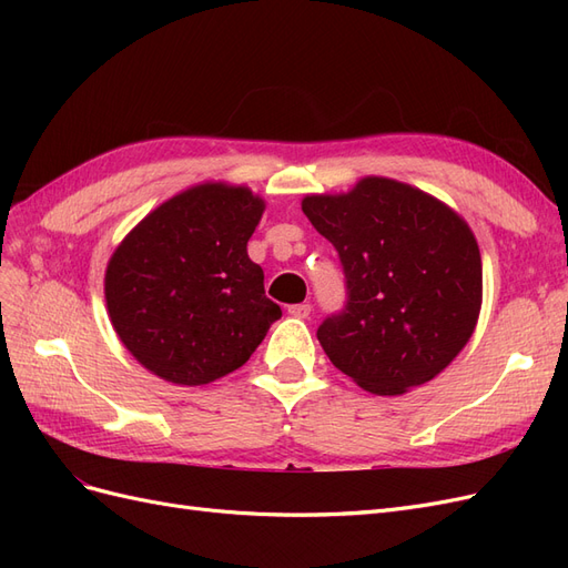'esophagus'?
<instances>
[{
	"label": "esophagus",
	"instance_id": "34e87169",
	"mask_svg": "<svg viewBox=\"0 0 568 568\" xmlns=\"http://www.w3.org/2000/svg\"><path fill=\"white\" fill-rule=\"evenodd\" d=\"M288 315H291V317H298V320H305L307 315H311V303L288 305Z\"/></svg>",
	"mask_w": 568,
	"mask_h": 568
}]
</instances>
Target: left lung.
Segmentation results:
<instances>
[{
  "label": "left lung",
  "instance_id": "8db88e82",
  "mask_svg": "<svg viewBox=\"0 0 568 568\" xmlns=\"http://www.w3.org/2000/svg\"><path fill=\"white\" fill-rule=\"evenodd\" d=\"M303 213L346 280V305L317 329L334 367L376 395L432 382L467 346L480 311L484 272L467 222L386 178L305 196Z\"/></svg>",
  "mask_w": 568,
  "mask_h": 568
}]
</instances>
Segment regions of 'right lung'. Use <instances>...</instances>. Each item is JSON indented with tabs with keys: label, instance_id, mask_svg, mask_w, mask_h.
Here are the masks:
<instances>
[{
	"label": "right lung",
	"instance_id": "add662e5",
	"mask_svg": "<svg viewBox=\"0 0 568 568\" xmlns=\"http://www.w3.org/2000/svg\"><path fill=\"white\" fill-rule=\"evenodd\" d=\"M263 209L244 186L201 184L159 205L115 248L109 315L149 372L182 386L215 382L282 317L246 253Z\"/></svg>",
	"mask_w": 568,
	"mask_h": 568
}]
</instances>
